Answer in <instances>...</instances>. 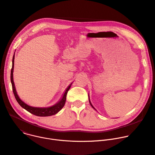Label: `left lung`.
<instances>
[{
	"mask_svg": "<svg viewBox=\"0 0 155 155\" xmlns=\"http://www.w3.org/2000/svg\"><path fill=\"white\" fill-rule=\"evenodd\" d=\"M89 102H90V104H91V106H92V107H93V108H94V107H93V106H92V104H91V102H90V100H89Z\"/></svg>",
	"mask_w": 155,
	"mask_h": 155,
	"instance_id": "1",
	"label": "left lung"
}]
</instances>
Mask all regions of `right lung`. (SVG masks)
<instances>
[{
  "label": "right lung",
  "instance_id": "add662e5",
  "mask_svg": "<svg viewBox=\"0 0 155 155\" xmlns=\"http://www.w3.org/2000/svg\"><path fill=\"white\" fill-rule=\"evenodd\" d=\"M14 58H15V55H13V59H12V67L11 69V74H10V80H11V83H12V90L14 94V96H15V99L18 103L25 109H26L27 111H28L30 113L37 116H40V117H46V116H51L52 115H54L55 114H57L58 112L64 107L65 101H66V97H67V94L68 93V91L69 90L70 87H71L72 83L68 86L67 89L66 90L61 100L58 103L56 104H55L53 106L49 107H31L28 105H27L25 104L24 102H23L18 97L15 85H14V81H13V67H14Z\"/></svg>",
  "mask_w": 155,
  "mask_h": 155
}]
</instances>
